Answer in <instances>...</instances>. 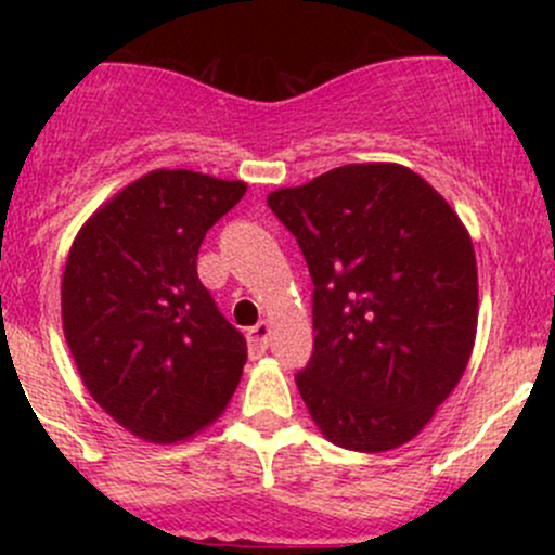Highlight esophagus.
<instances>
[{"instance_id": "34e87169", "label": "esophagus", "mask_w": 555, "mask_h": 555, "mask_svg": "<svg viewBox=\"0 0 555 555\" xmlns=\"http://www.w3.org/2000/svg\"><path fill=\"white\" fill-rule=\"evenodd\" d=\"M269 336H271V323L269 321H260L258 326H253L247 331V341H250V349L256 352H263L269 347Z\"/></svg>"}]
</instances>
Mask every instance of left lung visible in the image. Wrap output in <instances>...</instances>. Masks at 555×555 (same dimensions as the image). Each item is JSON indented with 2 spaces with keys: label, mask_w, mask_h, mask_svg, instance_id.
I'll return each mask as SVG.
<instances>
[{
  "label": "left lung",
  "mask_w": 555,
  "mask_h": 555,
  "mask_svg": "<svg viewBox=\"0 0 555 555\" xmlns=\"http://www.w3.org/2000/svg\"><path fill=\"white\" fill-rule=\"evenodd\" d=\"M313 276V358L297 388L331 443L380 454L449 399L477 334L467 227L433 184L391 162L347 164L269 193Z\"/></svg>",
  "instance_id": "8db88e82"
}]
</instances>
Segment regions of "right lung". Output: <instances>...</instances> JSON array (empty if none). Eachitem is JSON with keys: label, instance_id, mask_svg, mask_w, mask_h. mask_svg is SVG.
Instances as JSON below:
<instances>
[{"label": "right lung", "instance_id": "right-lung-1", "mask_svg": "<svg viewBox=\"0 0 555 555\" xmlns=\"http://www.w3.org/2000/svg\"><path fill=\"white\" fill-rule=\"evenodd\" d=\"M242 180L154 169L91 214L62 273V328L95 404L149 443H180L227 410L245 336L197 279L206 232Z\"/></svg>", "mask_w": 555, "mask_h": 555}]
</instances>
